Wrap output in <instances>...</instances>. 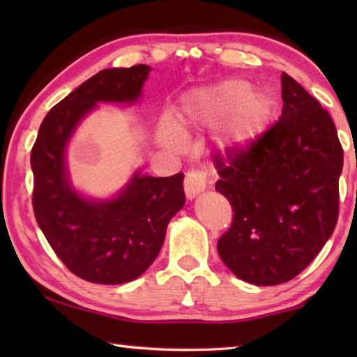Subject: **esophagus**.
<instances>
[{
    "label": "esophagus",
    "mask_w": 357,
    "mask_h": 357,
    "mask_svg": "<svg viewBox=\"0 0 357 357\" xmlns=\"http://www.w3.org/2000/svg\"><path fill=\"white\" fill-rule=\"evenodd\" d=\"M208 185V176L204 172L198 170H190L185 173L184 179V190L187 198H195L198 193H202Z\"/></svg>",
    "instance_id": "1"
}]
</instances>
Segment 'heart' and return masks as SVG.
<instances>
[{"mask_svg":"<svg viewBox=\"0 0 357 357\" xmlns=\"http://www.w3.org/2000/svg\"><path fill=\"white\" fill-rule=\"evenodd\" d=\"M274 114V100L263 89L250 88L241 78H227L187 93L181 107V129L220 126L219 144L227 151L250 148L268 128ZM160 138L165 144L176 142L170 126H164Z\"/></svg>","mask_w":357,"mask_h":357,"instance_id":"b5f03b06","label":"heart"}]
</instances>
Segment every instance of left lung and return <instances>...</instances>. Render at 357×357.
I'll return each instance as SVG.
<instances>
[{"label": "left lung", "mask_w": 357, "mask_h": 357, "mask_svg": "<svg viewBox=\"0 0 357 357\" xmlns=\"http://www.w3.org/2000/svg\"><path fill=\"white\" fill-rule=\"evenodd\" d=\"M282 116L244 151L214 155L215 190L233 222L217 250L241 280L279 285L301 274L334 233L343 148L331 114L282 74Z\"/></svg>", "instance_id": "1"}]
</instances>
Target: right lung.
I'll return each instance as SVG.
<instances>
[{"label": "right lung", "instance_id": "obj_1", "mask_svg": "<svg viewBox=\"0 0 357 357\" xmlns=\"http://www.w3.org/2000/svg\"><path fill=\"white\" fill-rule=\"evenodd\" d=\"M151 68L105 69L47 113L31 149L36 220L72 274L100 285L140 277L165 239L168 222L184 206L183 173L153 178L137 172L118 197L94 202L69 183L66 146L98 102H135Z\"/></svg>", "mask_w": 357, "mask_h": 357}]
</instances>
